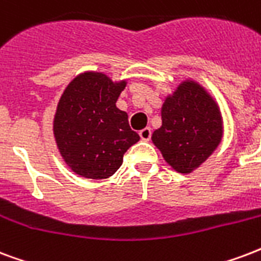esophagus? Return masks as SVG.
<instances>
[{
  "instance_id": "34e87169",
  "label": "esophagus",
  "mask_w": 261,
  "mask_h": 261,
  "mask_svg": "<svg viewBox=\"0 0 261 261\" xmlns=\"http://www.w3.org/2000/svg\"><path fill=\"white\" fill-rule=\"evenodd\" d=\"M139 135H140L142 140H144V142H148V140L151 139V129L150 128L142 129V130L139 132Z\"/></svg>"
}]
</instances>
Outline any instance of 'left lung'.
<instances>
[{
  "label": "left lung",
  "mask_w": 261,
  "mask_h": 261,
  "mask_svg": "<svg viewBox=\"0 0 261 261\" xmlns=\"http://www.w3.org/2000/svg\"><path fill=\"white\" fill-rule=\"evenodd\" d=\"M223 135L216 103L195 82H184L162 107L152 142L173 169L189 173L211 155Z\"/></svg>",
  "instance_id": "left-lung-1"
}]
</instances>
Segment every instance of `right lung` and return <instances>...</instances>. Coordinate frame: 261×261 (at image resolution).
Instances as JSON below:
<instances>
[{"label":"right lung","mask_w":261,"mask_h":261,"mask_svg":"<svg viewBox=\"0 0 261 261\" xmlns=\"http://www.w3.org/2000/svg\"><path fill=\"white\" fill-rule=\"evenodd\" d=\"M125 82L100 72L74 78L60 97L54 133L60 154L77 175L107 179L119 169L123 154L139 142L128 114L117 109Z\"/></svg>","instance_id":"add662e5"}]
</instances>
